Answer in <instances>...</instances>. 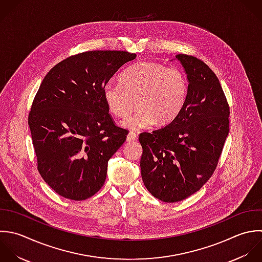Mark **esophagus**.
Here are the masks:
<instances>
[{
  "instance_id": "esophagus-1",
  "label": "esophagus",
  "mask_w": 262,
  "mask_h": 262,
  "mask_svg": "<svg viewBox=\"0 0 262 262\" xmlns=\"http://www.w3.org/2000/svg\"><path fill=\"white\" fill-rule=\"evenodd\" d=\"M137 140V135L135 133H129L127 136H126V141L127 142H135Z\"/></svg>"
}]
</instances>
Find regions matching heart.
Masks as SVG:
<instances>
[{"mask_svg":"<svg viewBox=\"0 0 262 262\" xmlns=\"http://www.w3.org/2000/svg\"><path fill=\"white\" fill-rule=\"evenodd\" d=\"M120 82H107L103 98L117 118L127 117L137 100L140 109L122 122V126L130 130L146 128L155 121L158 125L170 123L188 98L189 83L184 71L154 61L130 65L120 74Z\"/></svg>","mask_w":262,"mask_h":262,"instance_id":"1","label":"heart"}]
</instances>
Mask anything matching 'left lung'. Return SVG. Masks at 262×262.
<instances>
[{
    "mask_svg": "<svg viewBox=\"0 0 262 262\" xmlns=\"http://www.w3.org/2000/svg\"><path fill=\"white\" fill-rule=\"evenodd\" d=\"M176 58L189 81L185 106L170 123L139 137L144 185L167 203L190 197L210 179L230 130V106L215 73L194 56Z\"/></svg>",
    "mask_w": 262,
    "mask_h": 262,
    "instance_id": "8db88e82",
    "label": "left lung"
}]
</instances>
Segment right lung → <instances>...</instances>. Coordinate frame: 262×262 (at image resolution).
I'll return each mask as SVG.
<instances>
[{
    "label": "right lung",
    "instance_id": "1",
    "mask_svg": "<svg viewBox=\"0 0 262 262\" xmlns=\"http://www.w3.org/2000/svg\"><path fill=\"white\" fill-rule=\"evenodd\" d=\"M136 54L89 51L70 56L43 77L28 115L37 170L60 196L81 201L104 185L108 160L126 140L103 88Z\"/></svg>",
    "mask_w": 262,
    "mask_h": 262
}]
</instances>
